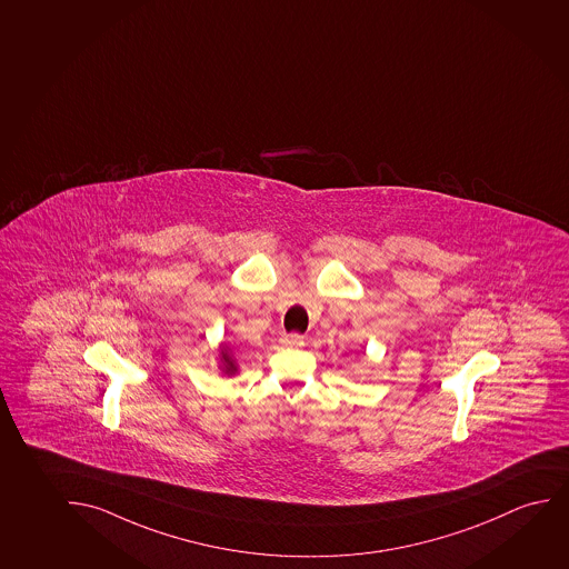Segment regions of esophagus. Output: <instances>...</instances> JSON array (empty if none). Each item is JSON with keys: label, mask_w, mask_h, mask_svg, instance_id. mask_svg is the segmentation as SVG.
I'll list each match as a JSON object with an SVG mask.
<instances>
[{"label": "esophagus", "mask_w": 569, "mask_h": 569, "mask_svg": "<svg viewBox=\"0 0 569 569\" xmlns=\"http://www.w3.org/2000/svg\"><path fill=\"white\" fill-rule=\"evenodd\" d=\"M282 345L290 347V349L305 347V336H300V333H289V336L282 337Z\"/></svg>", "instance_id": "obj_1"}]
</instances>
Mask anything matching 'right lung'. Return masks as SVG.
Instances as JSON below:
<instances>
[{
	"label": "right lung",
	"mask_w": 569,
	"mask_h": 569,
	"mask_svg": "<svg viewBox=\"0 0 569 569\" xmlns=\"http://www.w3.org/2000/svg\"><path fill=\"white\" fill-rule=\"evenodd\" d=\"M222 362H224L226 375H233L238 367H236V360L230 357V352L222 349Z\"/></svg>",
	"instance_id": "right-lung-1"
}]
</instances>
